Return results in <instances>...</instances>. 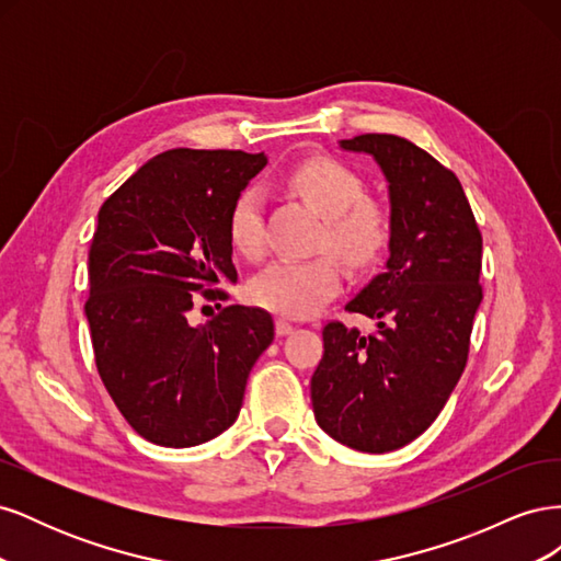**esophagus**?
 <instances>
[{
  "label": "esophagus",
  "mask_w": 561,
  "mask_h": 561,
  "mask_svg": "<svg viewBox=\"0 0 561 561\" xmlns=\"http://www.w3.org/2000/svg\"><path fill=\"white\" fill-rule=\"evenodd\" d=\"M295 332V325L290 320H283V318H278L276 320V334L278 336H287V334H293Z\"/></svg>",
  "instance_id": "34e87169"
}]
</instances>
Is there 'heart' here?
I'll return each mask as SVG.
<instances>
[{
  "instance_id": "1",
  "label": "heart",
  "mask_w": 561,
  "mask_h": 561,
  "mask_svg": "<svg viewBox=\"0 0 561 561\" xmlns=\"http://www.w3.org/2000/svg\"><path fill=\"white\" fill-rule=\"evenodd\" d=\"M287 182L325 217L322 243L353 268L375 264L390 243V215L379 201L365 196V180L332 157H309L293 165ZM231 248L245 260L264 252V198L257 190L236 196L227 217ZM342 276L328 254L313 260H278L250 283V299L287 318L313 313L330 299Z\"/></svg>"
}]
</instances>
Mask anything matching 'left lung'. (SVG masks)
Wrapping results in <instances>:
<instances>
[{
	"label": "left lung",
	"mask_w": 561,
	"mask_h": 561,
	"mask_svg": "<svg viewBox=\"0 0 561 561\" xmlns=\"http://www.w3.org/2000/svg\"><path fill=\"white\" fill-rule=\"evenodd\" d=\"M339 145L369 154L388 182L390 257L346 304L377 320V332L339 320L322 328L311 402L336 443L386 454L431 426L463 375L482 301V233L461 182L428 151L388 133Z\"/></svg>",
	"instance_id": "1"
}]
</instances>
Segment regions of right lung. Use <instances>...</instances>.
I'll return each mask as SVG.
<instances>
[{
	"mask_svg": "<svg viewBox=\"0 0 561 561\" xmlns=\"http://www.w3.org/2000/svg\"><path fill=\"white\" fill-rule=\"evenodd\" d=\"M266 165L239 149H168L103 203L89 250L87 318L103 379L130 428L196 447L239 419L252 365L274 342L264 309L225 307L192 325L201 299L236 283L227 217Z\"/></svg>",
	"mask_w": 561,
	"mask_h": 561,
	"instance_id": "1",
	"label": "right lung"
}]
</instances>
